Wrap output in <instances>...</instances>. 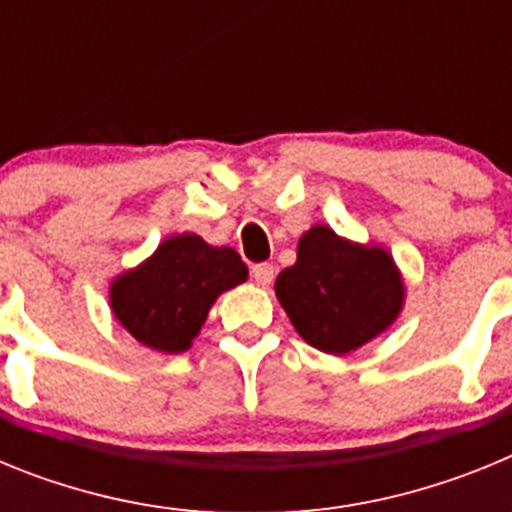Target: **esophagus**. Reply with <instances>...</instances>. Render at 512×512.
<instances>
[{"label": "esophagus", "instance_id": "34e87169", "mask_svg": "<svg viewBox=\"0 0 512 512\" xmlns=\"http://www.w3.org/2000/svg\"><path fill=\"white\" fill-rule=\"evenodd\" d=\"M274 264H256L251 269V277L253 282L259 284V287H269L271 282H274Z\"/></svg>", "mask_w": 512, "mask_h": 512}]
</instances>
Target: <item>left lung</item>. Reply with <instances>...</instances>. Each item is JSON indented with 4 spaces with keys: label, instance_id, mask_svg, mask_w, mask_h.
<instances>
[{
    "label": "left lung",
    "instance_id": "left-lung-1",
    "mask_svg": "<svg viewBox=\"0 0 512 512\" xmlns=\"http://www.w3.org/2000/svg\"><path fill=\"white\" fill-rule=\"evenodd\" d=\"M277 300L295 330L325 354H351L397 320L405 284L382 246L346 241L312 225L297 243L295 266L277 277Z\"/></svg>",
    "mask_w": 512,
    "mask_h": 512
}]
</instances>
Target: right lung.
Masks as SVG:
<instances>
[{"mask_svg": "<svg viewBox=\"0 0 512 512\" xmlns=\"http://www.w3.org/2000/svg\"><path fill=\"white\" fill-rule=\"evenodd\" d=\"M246 279L235 248L210 246L194 233L171 235L151 259L110 284V305L135 341L161 354H182L217 297Z\"/></svg>", "mask_w": 512, "mask_h": 512, "instance_id": "obj_1", "label": "right lung"}]
</instances>
